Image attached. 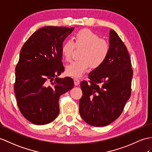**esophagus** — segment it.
<instances>
[{"label": "esophagus", "instance_id": "obj_1", "mask_svg": "<svg viewBox=\"0 0 152 152\" xmlns=\"http://www.w3.org/2000/svg\"><path fill=\"white\" fill-rule=\"evenodd\" d=\"M74 84H75V86H78L80 84V80L77 79H74Z\"/></svg>", "mask_w": 152, "mask_h": 152}]
</instances>
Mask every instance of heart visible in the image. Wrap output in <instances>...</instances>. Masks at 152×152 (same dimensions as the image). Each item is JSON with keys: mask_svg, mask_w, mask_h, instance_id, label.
Here are the masks:
<instances>
[{"mask_svg": "<svg viewBox=\"0 0 152 152\" xmlns=\"http://www.w3.org/2000/svg\"><path fill=\"white\" fill-rule=\"evenodd\" d=\"M75 42L77 47H83L84 50L80 55V60L75 61L66 66V75L79 78L86 73L91 65V68L99 67L109 53V44L106 40L100 38L95 33L90 29H83L75 35ZM75 48L71 40H68L62 44L61 52L66 61L72 58L73 51Z\"/></svg>", "mask_w": 152, "mask_h": 152, "instance_id": "1", "label": "heart"}]
</instances>
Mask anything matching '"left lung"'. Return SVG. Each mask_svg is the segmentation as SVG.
<instances>
[{
  "mask_svg": "<svg viewBox=\"0 0 152 152\" xmlns=\"http://www.w3.org/2000/svg\"><path fill=\"white\" fill-rule=\"evenodd\" d=\"M108 57L80 83L79 113L86 123L105 126L122 113L131 95L133 70L127 48L113 29L109 33Z\"/></svg>",
  "mask_w": 152,
  "mask_h": 152,
  "instance_id": "1",
  "label": "left lung"
}]
</instances>
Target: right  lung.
I'll list each match as a JSON object with an SVG mask.
<instances>
[{"instance_id":"obj_1","label":"right lung","mask_w":152,"mask_h":152,"mask_svg":"<svg viewBox=\"0 0 152 152\" xmlns=\"http://www.w3.org/2000/svg\"><path fill=\"white\" fill-rule=\"evenodd\" d=\"M74 28L46 26L29 37L20 50L15 68L14 91L23 116L37 125L54 121L59 113L60 96L74 86L64 72L61 48Z\"/></svg>"}]
</instances>
